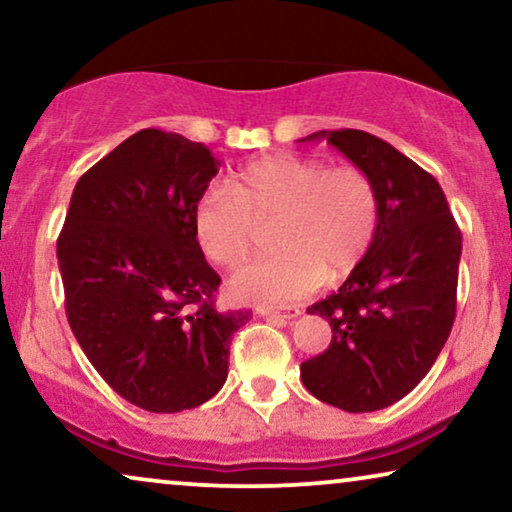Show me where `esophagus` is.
Masks as SVG:
<instances>
[{
    "mask_svg": "<svg viewBox=\"0 0 512 512\" xmlns=\"http://www.w3.org/2000/svg\"><path fill=\"white\" fill-rule=\"evenodd\" d=\"M263 319H275V321H293L300 317L298 307H286V310H258Z\"/></svg>",
    "mask_w": 512,
    "mask_h": 512,
    "instance_id": "34e87169",
    "label": "esophagus"
}]
</instances>
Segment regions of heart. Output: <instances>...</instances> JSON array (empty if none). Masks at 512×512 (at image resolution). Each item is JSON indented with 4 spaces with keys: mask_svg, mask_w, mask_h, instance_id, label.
<instances>
[{
    "mask_svg": "<svg viewBox=\"0 0 512 512\" xmlns=\"http://www.w3.org/2000/svg\"><path fill=\"white\" fill-rule=\"evenodd\" d=\"M272 221L279 251L230 282L244 303L286 305L310 296L324 279H345L375 240L380 198L373 179L354 165L270 156L244 165L228 186L207 188L193 209L195 240L221 268L247 261Z\"/></svg>",
    "mask_w": 512,
    "mask_h": 512,
    "instance_id": "b5f03b06",
    "label": "heart"
}]
</instances>
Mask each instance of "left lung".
Masks as SVG:
<instances>
[{
	"instance_id": "1",
	"label": "left lung",
	"mask_w": 512,
	"mask_h": 512,
	"mask_svg": "<svg viewBox=\"0 0 512 512\" xmlns=\"http://www.w3.org/2000/svg\"><path fill=\"white\" fill-rule=\"evenodd\" d=\"M321 139L373 179L380 226L345 284L307 307L331 324L333 338L300 363V377L319 401L373 412L424 380L452 331L461 233L438 181L384 139L321 130L300 142Z\"/></svg>"
}]
</instances>
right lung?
<instances>
[{
	"label": "right lung",
	"mask_w": 512,
	"mask_h": 512,
	"mask_svg": "<svg viewBox=\"0 0 512 512\" xmlns=\"http://www.w3.org/2000/svg\"><path fill=\"white\" fill-rule=\"evenodd\" d=\"M219 167L205 144L139 130L76 181L58 237L74 338L118 396L149 412L209 401L251 317L216 310L221 277L195 240V202Z\"/></svg>",
	"instance_id": "obj_1"
}]
</instances>
